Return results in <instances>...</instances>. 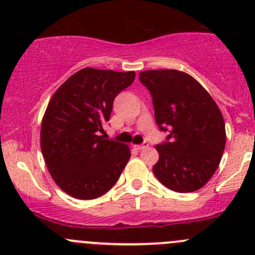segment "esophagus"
<instances>
[{
  "instance_id": "esophagus-1",
  "label": "esophagus",
  "mask_w": 255,
  "mask_h": 255,
  "mask_svg": "<svg viewBox=\"0 0 255 255\" xmlns=\"http://www.w3.org/2000/svg\"><path fill=\"white\" fill-rule=\"evenodd\" d=\"M148 146V143H143V144H139V145H133V148L135 149V150H142V149L146 148Z\"/></svg>"
}]
</instances>
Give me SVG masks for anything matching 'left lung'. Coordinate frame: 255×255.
<instances>
[{
	"mask_svg": "<svg viewBox=\"0 0 255 255\" xmlns=\"http://www.w3.org/2000/svg\"><path fill=\"white\" fill-rule=\"evenodd\" d=\"M140 82L150 91L155 122L169 134L155 145L156 179L176 192L201 189L220 165L226 145L222 113L212 97L189 74L146 70Z\"/></svg>",
	"mask_w": 255,
	"mask_h": 255,
	"instance_id": "obj_1",
	"label": "left lung"
}]
</instances>
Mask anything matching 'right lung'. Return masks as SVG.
Here are the masks:
<instances>
[{
    "mask_svg": "<svg viewBox=\"0 0 255 255\" xmlns=\"http://www.w3.org/2000/svg\"><path fill=\"white\" fill-rule=\"evenodd\" d=\"M134 71L85 68L66 80L49 101L40 148L55 184L70 196L91 200L117 182L130 150L100 133L116 96L134 81Z\"/></svg>",
    "mask_w": 255,
    "mask_h": 255,
    "instance_id": "right-lung-1",
    "label": "right lung"
}]
</instances>
